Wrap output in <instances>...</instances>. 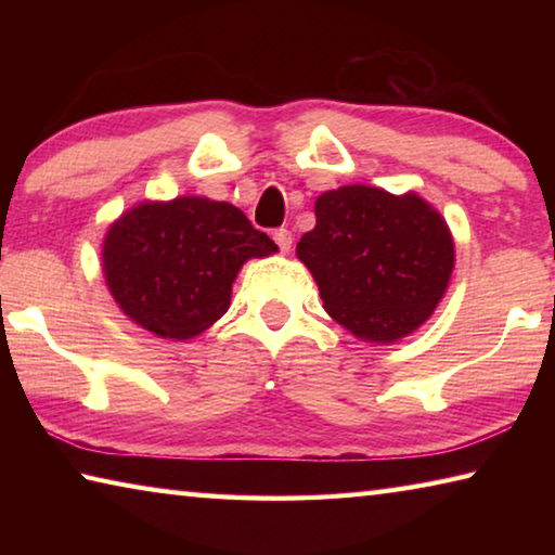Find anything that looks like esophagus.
<instances>
[{"mask_svg":"<svg viewBox=\"0 0 555 555\" xmlns=\"http://www.w3.org/2000/svg\"><path fill=\"white\" fill-rule=\"evenodd\" d=\"M274 242L279 244L281 251H288L291 244H294V237H291V232L286 228H279L274 230Z\"/></svg>","mask_w":555,"mask_h":555,"instance_id":"1","label":"esophagus"}]
</instances>
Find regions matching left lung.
I'll return each instance as SVG.
<instances>
[{"label":"left lung","mask_w":555,"mask_h":555,"mask_svg":"<svg viewBox=\"0 0 555 555\" xmlns=\"http://www.w3.org/2000/svg\"><path fill=\"white\" fill-rule=\"evenodd\" d=\"M296 255L325 311L372 343H393L428 321L455 261L448 224L426 201L372 185L323 193Z\"/></svg>","instance_id":"left-lung-1"}]
</instances>
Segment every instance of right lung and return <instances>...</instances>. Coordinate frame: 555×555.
Instances as JSON below:
<instances>
[{"mask_svg":"<svg viewBox=\"0 0 555 555\" xmlns=\"http://www.w3.org/2000/svg\"><path fill=\"white\" fill-rule=\"evenodd\" d=\"M276 244L240 208L208 198L144 203L112 224L102 249L107 286L131 321L188 340L224 315L232 281Z\"/></svg>","mask_w":555,"mask_h":555,"instance_id":"1","label":"right lung"}]
</instances>
